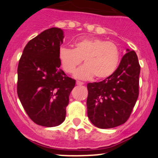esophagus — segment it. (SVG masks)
I'll use <instances>...</instances> for the list:
<instances>
[{"mask_svg":"<svg viewBox=\"0 0 158 158\" xmlns=\"http://www.w3.org/2000/svg\"><path fill=\"white\" fill-rule=\"evenodd\" d=\"M84 83L82 82V81H77V85H82Z\"/></svg>","mask_w":158,"mask_h":158,"instance_id":"obj_1","label":"esophagus"}]
</instances>
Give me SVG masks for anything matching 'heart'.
Segmentation results:
<instances>
[{
	"label": "heart",
	"mask_w": 158,
	"mask_h": 158,
	"mask_svg": "<svg viewBox=\"0 0 158 158\" xmlns=\"http://www.w3.org/2000/svg\"><path fill=\"white\" fill-rule=\"evenodd\" d=\"M61 67L67 73H73L84 59L85 64L74 73L77 79L87 80L94 76L106 79L113 74L118 67L120 52L114 43L91 38L77 41L75 48L62 47L59 51Z\"/></svg>",
	"instance_id": "b5f03b06"
}]
</instances>
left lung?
<instances>
[{
	"mask_svg": "<svg viewBox=\"0 0 158 158\" xmlns=\"http://www.w3.org/2000/svg\"><path fill=\"white\" fill-rule=\"evenodd\" d=\"M126 51L111 76L87 85L88 117L97 128H111L126 123L138 98L140 66L136 52Z\"/></svg>",
	"mask_w": 158,
	"mask_h": 158,
	"instance_id": "8db88e82",
	"label": "left lung"
}]
</instances>
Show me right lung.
I'll return each mask as SVG.
<instances>
[{
    "label": "right lung",
    "mask_w": 158,
    "mask_h": 158,
    "mask_svg": "<svg viewBox=\"0 0 158 158\" xmlns=\"http://www.w3.org/2000/svg\"><path fill=\"white\" fill-rule=\"evenodd\" d=\"M64 32L52 27L30 40L18 67L17 93L25 111L36 124L54 127L64 122L76 80L60 69Z\"/></svg>",
    "instance_id": "1"
}]
</instances>
